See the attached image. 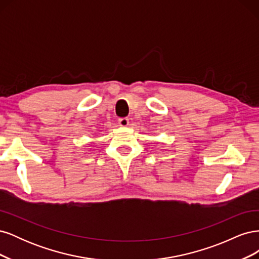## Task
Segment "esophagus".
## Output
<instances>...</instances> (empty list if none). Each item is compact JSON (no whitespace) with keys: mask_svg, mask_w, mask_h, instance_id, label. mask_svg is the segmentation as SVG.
<instances>
[{"mask_svg":"<svg viewBox=\"0 0 259 259\" xmlns=\"http://www.w3.org/2000/svg\"><path fill=\"white\" fill-rule=\"evenodd\" d=\"M128 123H130V120L127 117H121V119H119V124L121 126H127Z\"/></svg>","mask_w":259,"mask_h":259,"instance_id":"obj_1","label":"esophagus"}]
</instances>
